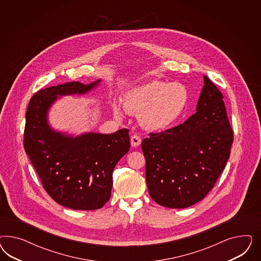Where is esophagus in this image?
<instances>
[{
    "label": "esophagus",
    "instance_id": "esophagus-1",
    "mask_svg": "<svg viewBox=\"0 0 261 261\" xmlns=\"http://www.w3.org/2000/svg\"><path fill=\"white\" fill-rule=\"evenodd\" d=\"M130 142H131V145H132L133 147H137V146L141 145L142 140H141V138H140L138 135H133V136L131 137V139H130Z\"/></svg>",
    "mask_w": 261,
    "mask_h": 261
}]
</instances>
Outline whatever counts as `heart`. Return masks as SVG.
<instances>
[{
  "label": "heart",
  "instance_id": "heart-1",
  "mask_svg": "<svg viewBox=\"0 0 261 261\" xmlns=\"http://www.w3.org/2000/svg\"><path fill=\"white\" fill-rule=\"evenodd\" d=\"M190 99L189 90L182 83L152 80L130 90L123 107L138 115L140 124L149 131H164L182 118ZM116 118H122L119 104L113 106Z\"/></svg>",
  "mask_w": 261,
  "mask_h": 261
}]
</instances>
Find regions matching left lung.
Instances as JSON below:
<instances>
[{
  "label": "left lung",
  "instance_id": "8db88e82",
  "mask_svg": "<svg viewBox=\"0 0 261 261\" xmlns=\"http://www.w3.org/2000/svg\"><path fill=\"white\" fill-rule=\"evenodd\" d=\"M196 113L184 123L142 141L146 184L159 205L185 208L213 190L229 158L233 132L223 95L207 76Z\"/></svg>",
  "mask_w": 261,
  "mask_h": 261
}]
</instances>
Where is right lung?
I'll return each mask as SVG.
<instances>
[{
    "instance_id": "add662e5",
    "label": "right lung",
    "mask_w": 261,
    "mask_h": 261,
    "mask_svg": "<svg viewBox=\"0 0 261 261\" xmlns=\"http://www.w3.org/2000/svg\"><path fill=\"white\" fill-rule=\"evenodd\" d=\"M100 81L67 82L40 90L25 113V153L47 194L71 210H98L109 201L114 168L130 147L129 130L74 137L51 128L47 113L60 96L87 94Z\"/></svg>"
}]
</instances>
